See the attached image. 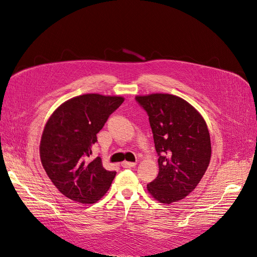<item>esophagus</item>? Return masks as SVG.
<instances>
[{"label":"esophagus","mask_w":257,"mask_h":257,"mask_svg":"<svg viewBox=\"0 0 257 257\" xmlns=\"http://www.w3.org/2000/svg\"><path fill=\"white\" fill-rule=\"evenodd\" d=\"M137 165L136 163H134V162H127V161H124V162H122L121 163V166L123 167V168H130V167H135Z\"/></svg>","instance_id":"1"}]
</instances>
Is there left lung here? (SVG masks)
I'll use <instances>...</instances> for the list:
<instances>
[{
	"label": "left lung",
	"mask_w": 257,
	"mask_h": 257,
	"mask_svg": "<svg viewBox=\"0 0 257 257\" xmlns=\"http://www.w3.org/2000/svg\"><path fill=\"white\" fill-rule=\"evenodd\" d=\"M148 113L160 172L148 191L164 204L185 199L199 185L212 155L207 124L191 104L173 94L136 96Z\"/></svg>",
	"instance_id": "left-lung-1"
}]
</instances>
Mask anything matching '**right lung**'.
Instances as JSON below:
<instances>
[{
	"instance_id": "add662e5",
	"label": "right lung",
	"mask_w": 257,
	"mask_h": 257,
	"mask_svg": "<svg viewBox=\"0 0 257 257\" xmlns=\"http://www.w3.org/2000/svg\"><path fill=\"white\" fill-rule=\"evenodd\" d=\"M122 102L121 96L79 95L58 106L47 121L40 142L41 163L68 199L92 204L109 189L116 172L105 169L101 157L91 162L89 157L98 131Z\"/></svg>"
}]
</instances>
